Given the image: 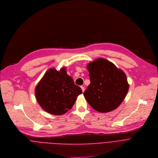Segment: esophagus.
Here are the masks:
<instances>
[{"instance_id":"1","label":"esophagus","mask_w":158,"mask_h":158,"mask_svg":"<svg viewBox=\"0 0 158 158\" xmlns=\"http://www.w3.org/2000/svg\"><path fill=\"white\" fill-rule=\"evenodd\" d=\"M80 87H81V89H82V91L84 92V91H85V87H84L83 86H81Z\"/></svg>"}]
</instances>
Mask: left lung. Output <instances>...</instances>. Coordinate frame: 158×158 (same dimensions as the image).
I'll return each mask as SVG.
<instances>
[{"mask_svg":"<svg viewBox=\"0 0 158 158\" xmlns=\"http://www.w3.org/2000/svg\"><path fill=\"white\" fill-rule=\"evenodd\" d=\"M87 69L90 84L83 94L87 102L101 113L115 110L128 91L129 85L125 73L104 58L90 63Z\"/></svg>","mask_w":158,"mask_h":158,"instance_id":"1","label":"left lung"}]
</instances>
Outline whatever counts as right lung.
Here are the masks:
<instances>
[{
  "label": "right lung",
  "instance_id": "1",
  "mask_svg": "<svg viewBox=\"0 0 158 158\" xmlns=\"http://www.w3.org/2000/svg\"><path fill=\"white\" fill-rule=\"evenodd\" d=\"M82 90L67 75L66 69H50L35 88L36 99L47 112L55 115L66 113L73 106Z\"/></svg>",
  "mask_w": 158,
  "mask_h": 158
}]
</instances>
